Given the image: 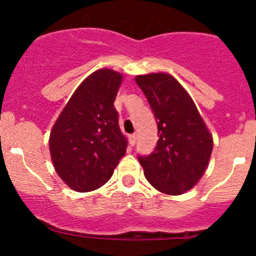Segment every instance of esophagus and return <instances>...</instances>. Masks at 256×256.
<instances>
[{
    "label": "esophagus",
    "instance_id": "esophagus-1",
    "mask_svg": "<svg viewBox=\"0 0 256 256\" xmlns=\"http://www.w3.org/2000/svg\"><path fill=\"white\" fill-rule=\"evenodd\" d=\"M136 138H138V135H136V134H131V135L128 136V141H130L131 146H134V144H135Z\"/></svg>",
    "mask_w": 256,
    "mask_h": 256
}]
</instances>
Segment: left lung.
<instances>
[{
	"label": "left lung",
	"instance_id": "obj_1",
	"mask_svg": "<svg viewBox=\"0 0 256 256\" xmlns=\"http://www.w3.org/2000/svg\"><path fill=\"white\" fill-rule=\"evenodd\" d=\"M154 112L158 140L148 156H138L144 177L162 193L178 196L194 187L206 172L213 138L192 98L172 76H136Z\"/></svg>",
	"mask_w": 256,
	"mask_h": 256
}]
</instances>
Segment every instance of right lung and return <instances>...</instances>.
<instances>
[{"instance_id":"1","label":"right lung","mask_w":256,"mask_h":256,"mask_svg":"<svg viewBox=\"0 0 256 256\" xmlns=\"http://www.w3.org/2000/svg\"><path fill=\"white\" fill-rule=\"evenodd\" d=\"M122 76L112 69L90 74L56 118L49 151L59 177L76 192L98 190L125 156L128 141L114 106Z\"/></svg>"}]
</instances>
